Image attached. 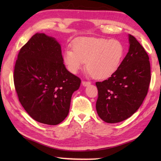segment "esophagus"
I'll return each mask as SVG.
<instances>
[{
	"label": "esophagus",
	"instance_id": "34e87169",
	"mask_svg": "<svg viewBox=\"0 0 161 161\" xmlns=\"http://www.w3.org/2000/svg\"><path fill=\"white\" fill-rule=\"evenodd\" d=\"M81 83H82V85L84 86H87L91 84V82H89V81H82V82Z\"/></svg>",
	"mask_w": 161,
	"mask_h": 161
}]
</instances>
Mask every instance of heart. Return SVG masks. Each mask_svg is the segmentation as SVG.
<instances>
[{"label":"heart","mask_w":161,"mask_h":161,"mask_svg":"<svg viewBox=\"0 0 161 161\" xmlns=\"http://www.w3.org/2000/svg\"><path fill=\"white\" fill-rule=\"evenodd\" d=\"M124 54V46L119 40L84 37L75 43L74 50H65L63 60L73 74L80 72L86 62L87 74L97 80H104L119 69Z\"/></svg>","instance_id":"1"}]
</instances>
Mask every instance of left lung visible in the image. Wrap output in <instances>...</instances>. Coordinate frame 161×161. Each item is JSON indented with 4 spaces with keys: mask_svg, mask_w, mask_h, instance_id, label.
<instances>
[{
    "mask_svg": "<svg viewBox=\"0 0 161 161\" xmlns=\"http://www.w3.org/2000/svg\"><path fill=\"white\" fill-rule=\"evenodd\" d=\"M128 37L129 52L119 69L108 80L96 82V109L107 123H119L131 116L148 93L151 81L148 55L134 37L129 35Z\"/></svg>",
    "mask_w": 161,
    "mask_h": 161,
    "instance_id": "left-lung-1",
    "label": "left lung"
}]
</instances>
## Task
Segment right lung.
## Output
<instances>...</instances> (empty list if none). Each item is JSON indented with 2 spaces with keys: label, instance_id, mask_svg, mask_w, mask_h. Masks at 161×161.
Masks as SVG:
<instances>
[{
  "label": "right lung",
  "instance_id": "right-lung-1",
  "mask_svg": "<svg viewBox=\"0 0 161 161\" xmlns=\"http://www.w3.org/2000/svg\"><path fill=\"white\" fill-rule=\"evenodd\" d=\"M55 38L37 32L20 49L14 69V84L26 112L40 123L58 125L67 116L72 94L81 80L64 64Z\"/></svg>",
  "mask_w": 161,
  "mask_h": 161
}]
</instances>
